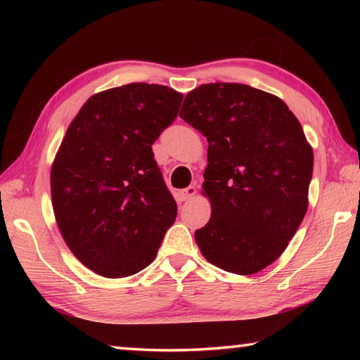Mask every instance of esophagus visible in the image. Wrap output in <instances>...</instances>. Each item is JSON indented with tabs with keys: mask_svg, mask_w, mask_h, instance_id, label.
Wrapping results in <instances>:
<instances>
[{
	"mask_svg": "<svg viewBox=\"0 0 360 360\" xmlns=\"http://www.w3.org/2000/svg\"><path fill=\"white\" fill-rule=\"evenodd\" d=\"M195 193H197V188L193 186H188L187 188H184V191L179 192V200L181 202H187V200H191Z\"/></svg>",
	"mask_w": 360,
	"mask_h": 360,
	"instance_id": "obj_1",
	"label": "esophagus"
}]
</instances>
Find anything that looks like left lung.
<instances>
[{"label":"left lung","instance_id":"obj_1","mask_svg":"<svg viewBox=\"0 0 360 360\" xmlns=\"http://www.w3.org/2000/svg\"><path fill=\"white\" fill-rule=\"evenodd\" d=\"M179 117L208 141L210 222L195 241L210 264L254 275L288 248L308 210L313 148L288 105L246 84H203Z\"/></svg>","mask_w":360,"mask_h":360}]
</instances>
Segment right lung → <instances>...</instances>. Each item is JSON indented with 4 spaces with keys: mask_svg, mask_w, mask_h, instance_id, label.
<instances>
[{
    "mask_svg": "<svg viewBox=\"0 0 360 360\" xmlns=\"http://www.w3.org/2000/svg\"><path fill=\"white\" fill-rule=\"evenodd\" d=\"M182 94L133 82L84 103L51 168L56 221L66 246L96 275L125 278L155 259L178 206L152 152Z\"/></svg>",
    "mask_w": 360,
    "mask_h": 360,
    "instance_id": "right-lung-1",
    "label": "right lung"
}]
</instances>
